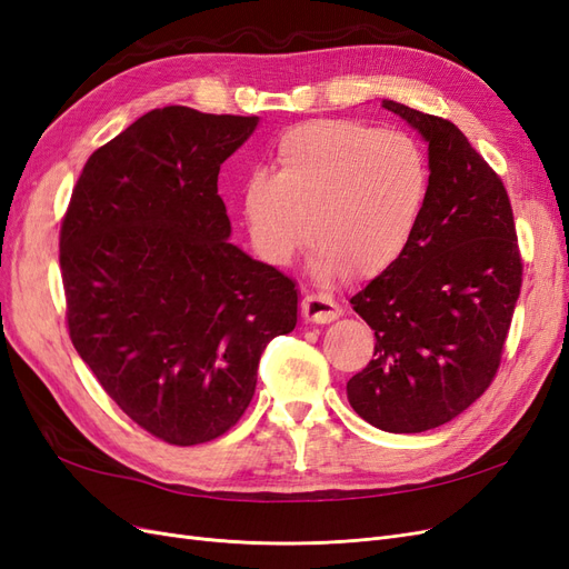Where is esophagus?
I'll use <instances>...</instances> for the list:
<instances>
[{"label": "esophagus", "instance_id": "34e87169", "mask_svg": "<svg viewBox=\"0 0 569 569\" xmlns=\"http://www.w3.org/2000/svg\"><path fill=\"white\" fill-rule=\"evenodd\" d=\"M301 311H303L306 320H311L316 325L332 322L341 316V308L337 306V301L330 295H322V291H316V295H306L301 301Z\"/></svg>", "mask_w": 569, "mask_h": 569}]
</instances>
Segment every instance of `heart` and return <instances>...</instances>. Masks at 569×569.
<instances>
[{
  "label": "heart",
  "mask_w": 569,
  "mask_h": 569,
  "mask_svg": "<svg viewBox=\"0 0 569 569\" xmlns=\"http://www.w3.org/2000/svg\"><path fill=\"white\" fill-rule=\"evenodd\" d=\"M274 173L244 184L251 242L284 266L313 239L325 270L375 274L416 234L429 194V166L416 140L351 118L287 128L272 151Z\"/></svg>",
  "instance_id": "heart-1"
}]
</instances>
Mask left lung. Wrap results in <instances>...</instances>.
Returning a JSON list of instances; mask_svg holds the SVG:
<instances>
[{"label":"left lung","mask_w":569,"mask_h":569,"mask_svg":"<svg viewBox=\"0 0 569 569\" xmlns=\"http://www.w3.org/2000/svg\"><path fill=\"white\" fill-rule=\"evenodd\" d=\"M382 107L429 142V194L406 251L351 297L375 353L347 393L370 425L416 435L460 416L493 382L525 268L506 184L468 137L446 118Z\"/></svg>","instance_id":"1"}]
</instances>
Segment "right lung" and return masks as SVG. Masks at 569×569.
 Here are the masks:
<instances>
[{
  "label": "right lung",
  "mask_w": 569,
  "mask_h": 569,
  "mask_svg": "<svg viewBox=\"0 0 569 569\" xmlns=\"http://www.w3.org/2000/svg\"><path fill=\"white\" fill-rule=\"evenodd\" d=\"M256 123L153 109L92 153L61 220L68 337L116 406L173 446L234 427L266 343L297 325V284L228 242L218 194Z\"/></svg>",
  "instance_id": "obj_1"
}]
</instances>
